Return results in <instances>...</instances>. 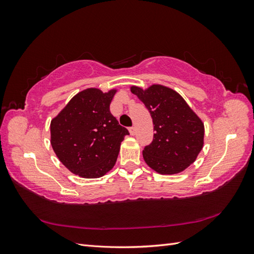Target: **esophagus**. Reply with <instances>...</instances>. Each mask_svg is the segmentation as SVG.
<instances>
[{"label":"esophagus","instance_id":"1","mask_svg":"<svg viewBox=\"0 0 254 254\" xmlns=\"http://www.w3.org/2000/svg\"><path fill=\"white\" fill-rule=\"evenodd\" d=\"M128 129H129V132H130V134H131V135H134V133H135V127H129Z\"/></svg>","mask_w":254,"mask_h":254}]
</instances>
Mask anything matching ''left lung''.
<instances>
[{
    "instance_id": "left-lung-1",
    "label": "left lung",
    "mask_w": 254,
    "mask_h": 254,
    "mask_svg": "<svg viewBox=\"0 0 254 254\" xmlns=\"http://www.w3.org/2000/svg\"><path fill=\"white\" fill-rule=\"evenodd\" d=\"M149 111L153 140L145 146L143 158L153 171L178 174L196 160L203 146V123L176 91L152 84L147 90L131 87Z\"/></svg>"
}]
</instances>
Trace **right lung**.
Returning a JSON list of instances; mask_svg holds the SVG:
<instances>
[{
  "label": "right lung",
  "instance_id": "obj_1",
  "mask_svg": "<svg viewBox=\"0 0 254 254\" xmlns=\"http://www.w3.org/2000/svg\"><path fill=\"white\" fill-rule=\"evenodd\" d=\"M115 92L83 90L52 120V147L73 174L99 178L117 162L121 142L129 132L110 112Z\"/></svg>",
  "mask_w": 254,
  "mask_h": 254
}]
</instances>
